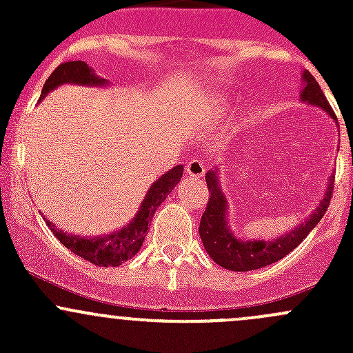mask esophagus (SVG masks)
Instances as JSON below:
<instances>
[{"label":"esophagus","mask_w":353,"mask_h":353,"mask_svg":"<svg viewBox=\"0 0 353 353\" xmlns=\"http://www.w3.org/2000/svg\"><path fill=\"white\" fill-rule=\"evenodd\" d=\"M186 172L188 176L194 177V179H199V177L205 176V163L201 162V160H190V162L186 163Z\"/></svg>","instance_id":"esophagus-1"}]
</instances>
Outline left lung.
Masks as SVG:
<instances>
[{"instance_id": "1", "label": "left lung", "mask_w": 353, "mask_h": 353, "mask_svg": "<svg viewBox=\"0 0 353 353\" xmlns=\"http://www.w3.org/2000/svg\"><path fill=\"white\" fill-rule=\"evenodd\" d=\"M301 80V102L323 109L331 119L336 121L333 109L330 108L314 77L305 70ZM333 177L334 174L328 179L330 183L326 186L325 196L319 199L318 206L309 213L307 219L302 220L294 229L272 239H243L230 229L229 199L220 186V169L215 167L208 170L205 179L210 190V199L199 222V237L205 245V251L216 265L230 272H251V270L265 268L285 258L288 252L294 251L307 237V234L321 222L323 215L328 210L331 193H333Z\"/></svg>"}]
</instances>
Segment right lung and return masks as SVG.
<instances>
[{
    "instance_id": "right-lung-1",
    "label": "right lung",
    "mask_w": 353,
    "mask_h": 353,
    "mask_svg": "<svg viewBox=\"0 0 353 353\" xmlns=\"http://www.w3.org/2000/svg\"><path fill=\"white\" fill-rule=\"evenodd\" d=\"M81 85V87H95L104 88L109 87V81L95 74L87 63L83 61H68L56 68L51 77L46 80L44 87L41 92V101L61 85ZM184 167L176 165L174 169L167 170L163 176L150 184V190L145 194L137 215L123 225L121 229L114 230L109 234H101V236H77V234H68L56 227L51 220L44 216L46 223L51 229L65 248L71 249L77 256L94 263L97 266H119L126 259H131L143 245L145 236H147L148 223L152 222L155 215V210L159 208L160 203L169 196L170 191L179 184L183 177Z\"/></svg>"
}]
</instances>
